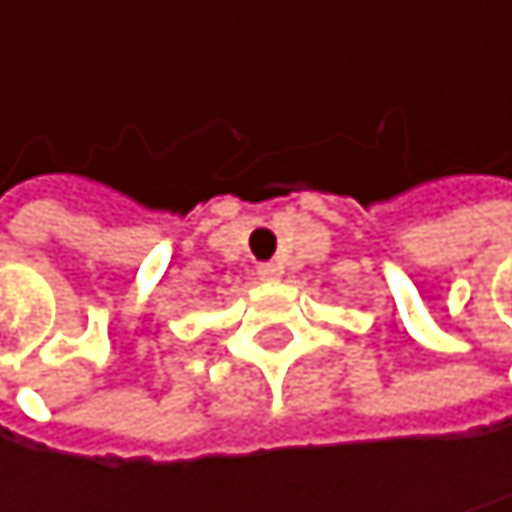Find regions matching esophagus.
<instances>
[{"instance_id": "obj_1", "label": "esophagus", "mask_w": 512, "mask_h": 512, "mask_svg": "<svg viewBox=\"0 0 512 512\" xmlns=\"http://www.w3.org/2000/svg\"><path fill=\"white\" fill-rule=\"evenodd\" d=\"M257 275H260L263 281H272V278L281 275V266H278V263H260V266H257Z\"/></svg>"}]
</instances>
